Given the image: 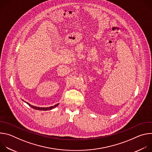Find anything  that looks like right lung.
<instances>
[{
	"label": "right lung",
	"instance_id": "obj_1",
	"mask_svg": "<svg viewBox=\"0 0 152 152\" xmlns=\"http://www.w3.org/2000/svg\"><path fill=\"white\" fill-rule=\"evenodd\" d=\"M25 103H26L29 106H31L32 108H33V109H35V110H39V111H47V110H52L53 109V108H55V107H56L59 103L54 105V106H50V107H37V106H33V105H31V104H29V103L28 102H25Z\"/></svg>",
	"mask_w": 152,
	"mask_h": 152
}]
</instances>
